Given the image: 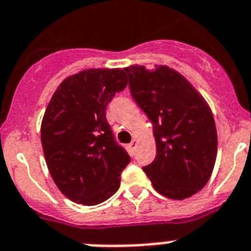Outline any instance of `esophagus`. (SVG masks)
I'll list each match as a JSON object with an SVG mask.
<instances>
[{
	"label": "esophagus",
	"instance_id": "esophagus-1",
	"mask_svg": "<svg viewBox=\"0 0 251 251\" xmlns=\"http://www.w3.org/2000/svg\"><path fill=\"white\" fill-rule=\"evenodd\" d=\"M136 145H138L136 140H132L131 143L128 144V148H130V149H131V150H135V149H136Z\"/></svg>",
	"mask_w": 251,
	"mask_h": 251
}]
</instances>
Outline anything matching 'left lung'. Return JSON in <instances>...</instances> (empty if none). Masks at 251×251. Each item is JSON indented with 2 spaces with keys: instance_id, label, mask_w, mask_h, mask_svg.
I'll return each instance as SVG.
<instances>
[{
  "instance_id": "obj_1",
  "label": "left lung",
  "mask_w": 251,
  "mask_h": 251,
  "mask_svg": "<svg viewBox=\"0 0 251 251\" xmlns=\"http://www.w3.org/2000/svg\"><path fill=\"white\" fill-rule=\"evenodd\" d=\"M134 101L147 113L156 155L143 171L160 195L184 200L201 191L216 162L217 132L206 101L173 69L125 68Z\"/></svg>"
}]
</instances>
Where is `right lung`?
<instances>
[{
    "instance_id": "add662e5",
    "label": "right lung",
    "mask_w": 251,
    "mask_h": 251,
    "mask_svg": "<svg viewBox=\"0 0 251 251\" xmlns=\"http://www.w3.org/2000/svg\"><path fill=\"white\" fill-rule=\"evenodd\" d=\"M125 69H87L62 82L41 123L50 176L65 197L95 206L117 192L130 155L115 139L106 110L127 86Z\"/></svg>"
}]
</instances>
